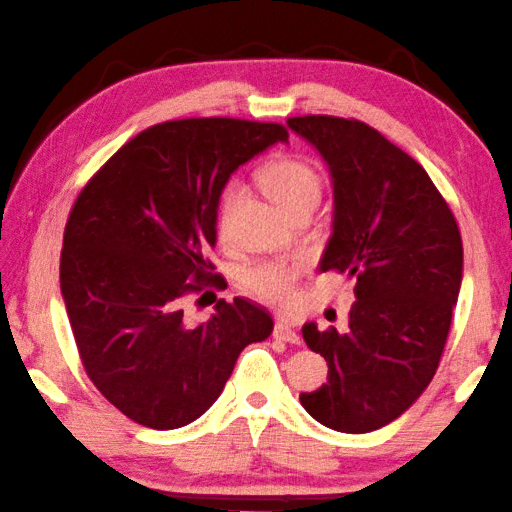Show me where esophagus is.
I'll return each instance as SVG.
<instances>
[{"instance_id": "obj_1", "label": "esophagus", "mask_w": 512, "mask_h": 512, "mask_svg": "<svg viewBox=\"0 0 512 512\" xmlns=\"http://www.w3.org/2000/svg\"><path fill=\"white\" fill-rule=\"evenodd\" d=\"M274 338L276 340H283V342H290V345H299V340H301L297 329L288 320H276V324H274Z\"/></svg>"}]
</instances>
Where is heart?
Instances as JSON below:
<instances>
[{
  "label": "heart",
  "mask_w": 512,
  "mask_h": 512,
  "mask_svg": "<svg viewBox=\"0 0 512 512\" xmlns=\"http://www.w3.org/2000/svg\"><path fill=\"white\" fill-rule=\"evenodd\" d=\"M261 183L265 190L274 197L283 211L290 215L299 211L301 206L317 204L322 195V179L317 174L315 167L304 161V158L295 156H281L267 163L261 170ZM242 195L240 181H231L224 188L220 199V233L224 236L229 229V220L233 208H236L238 199ZM297 270L288 263L281 261H265L254 267H249L242 276V283L249 292H254L256 297L267 301H283L292 295L295 288Z\"/></svg>",
  "instance_id": "obj_1"
}]
</instances>
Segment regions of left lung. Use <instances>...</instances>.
<instances>
[{
    "label": "left lung",
    "instance_id": "obj_1",
    "mask_svg": "<svg viewBox=\"0 0 512 512\" xmlns=\"http://www.w3.org/2000/svg\"><path fill=\"white\" fill-rule=\"evenodd\" d=\"M333 183V222L320 272L356 279L345 331L304 324L329 381L299 401L340 433H370L420 399L438 370L460 281L463 240L424 167L379 131L329 115L290 117Z\"/></svg>",
    "mask_w": 512,
    "mask_h": 512
}]
</instances>
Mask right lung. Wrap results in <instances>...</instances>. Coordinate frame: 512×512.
I'll return each mask as SVG.
<instances>
[{"label":"right lung","mask_w":512,"mask_h":512,"mask_svg":"<svg viewBox=\"0 0 512 512\" xmlns=\"http://www.w3.org/2000/svg\"><path fill=\"white\" fill-rule=\"evenodd\" d=\"M276 142L281 124L204 117L138 133L74 201L61 295L83 367L111 404L156 431L195 422L222 395L240 351L270 338L265 308L220 299L201 324L181 301L215 281L208 249L231 174Z\"/></svg>","instance_id":"1"}]
</instances>
